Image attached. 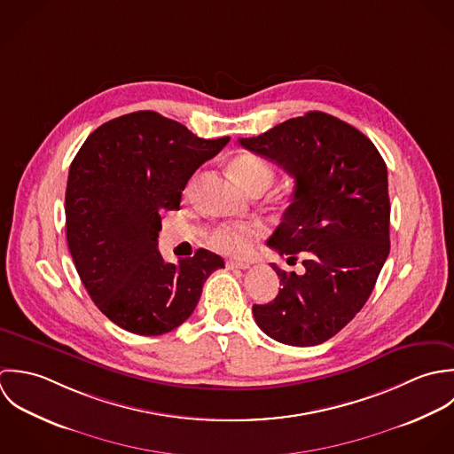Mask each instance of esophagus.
<instances>
[{"mask_svg": "<svg viewBox=\"0 0 454 454\" xmlns=\"http://www.w3.org/2000/svg\"><path fill=\"white\" fill-rule=\"evenodd\" d=\"M226 267L230 270H247L251 265L247 262H240V260H228Z\"/></svg>", "mask_w": 454, "mask_h": 454, "instance_id": "obj_1", "label": "esophagus"}]
</instances>
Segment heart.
Listing matches in <instances>:
<instances>
[{
    "label": "heart",
    "instance_id": "1",
    "mask_svg": "<svg viewBox=\"0 0 454 454\" xmlns=\"http://www.w3.org/2000/svg\"><path fill=\"white\" fill-rule=\"evenodd\" d=\"M231 172L235 179L247 191L260 185H270L273 181V168L262 158L253 154L239 156L231 163ZM265 224L262 223H240V224H223L210 233V244L214 249L231 254L246 253L253 240L265 233Z\"/></svg>",
    "mask_w": 454,
    "mask_h": 454
}]
</instances>
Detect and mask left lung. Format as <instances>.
Segmentation results:
<instances>
[{
    "instance_id": "obj_1",
    "label": "left lung",
    "mask_w": 454,
    "mask_h": 454,
    "mask_svg": "<svg viewBox=\"0 0 454 454\" xmlns=\"http://www.w3.org/2000/svg\"><path fill=\"white\" fill-rule=\"evenodd\" d=\"M239 142L294 177L267 246L287 263L301 256L305 269L272 263L282 287L270 303L253 305L254 319L277 342L323 344L362 310L389 254L386 163L362 131L317 110Z\"/></svg>"
}]
</instances>
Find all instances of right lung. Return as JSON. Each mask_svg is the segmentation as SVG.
Segmentation results:
<instances>
[{
  "label": "right lung",
  "mask_w": 454,
  "mask_h": 454,
  "mask_svg": "<svg viewBox=\"0 0 454 454\" xmlns=\"http://www.w3.org/2000/svg\"><path fill=\"white\" fill-rule=\"evenodd\" d=\"M230 137L205 140L158 112L121 115L94 129L72 161L67 240L96 307L137 335H163L194 310L221 256L198 249L165 263L158 251L163 208L181 205L191 176Z\"/></svg>",
  "instance_id": "right-lung-1"
}]
</instances>
